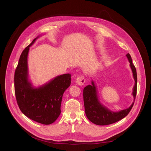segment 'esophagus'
<instances>
[{"label":"esophagus","mask_w":151,"mask_h":151,"mask_svg":"<svg viewBox=\"0 0 151 151\" xmlns=\"http://www.w3.org/2000/svg\"><path fill=\"white\" fill-rule=\"evenodd\" d=\"M76 83L78 85H80V86H82V85H83L85 82V78H84V76L83 75H80L79 76H78L77 78H76Z\"/></svg>","instance_id":"1"}]
</instances>
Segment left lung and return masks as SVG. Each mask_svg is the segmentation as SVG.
<instances>
[{
	"instance_id": "obj_1",
	"label": "left lung",
	"mask_w": 151,
	"mask_h": 151,
	"mask_svg": "<svg viewBox=\"0 0 151 151\" xmlns=\"http://www.w3.org/2000/svg\"><path fill=\"white\" fill-rule=\"evenodd\" d=\"M126 56L130 62V66L135 81L132 93L134 101L128 108L118 112H113L103 106L99 99L97 89L94 81L93 80L91 85L86 86L83 88V96L86 116L91 122L96 125H106L115 123L125 117L133 106L137 93V72L136 68L132 63L131 55L128 53Z\"/></svg>"
}]
</instances>
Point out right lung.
Listing matches in <instances>:
<instances>
[{
    "label": "right lung",
    "mask_w": 151,
    "mask_h": 151,
    "mask_svg": "<svg viewBox=\"0 0 151 151\" xmlns=\"http://www.w3.org/2000/svg\"><path fill=\"white\" fill-rule=\"evenodd\" d=\"M37 36L21 53L14 75L15 93L21 111L29 118L49 125L61 113L63 95L71 83L69 73L57 76L48 83L35 87L29 79L27 57L30 47Z\"/></svg>",
    "instance_id": "obj_1"
}]
</instances>
